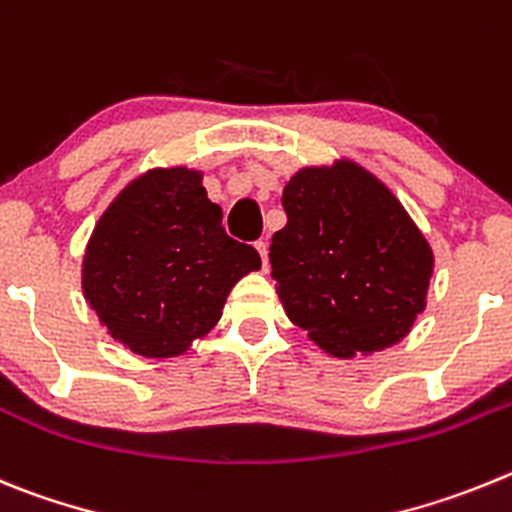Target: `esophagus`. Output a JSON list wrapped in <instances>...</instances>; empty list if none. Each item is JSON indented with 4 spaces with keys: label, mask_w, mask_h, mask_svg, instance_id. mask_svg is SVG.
<instances>
[{
    "label": "esophagus",
    "mask_w": 512,
    "mask_h": 512,
    "mask_svg": "<svg viewBox=\"0 0 512 512\" xmlns=\"http://www.w3.org/2000/svg\"><path fill=\"white\" fill-rule=\"evenodd\" d=\"M255 250L260 252L262 267H267V242H265V239H257V242H255Z\"/></svg>",
    "instance_id": "34e87169"
}]
</instances>
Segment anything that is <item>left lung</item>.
Masks as SVG:
<instances>
[{"instance_id": "1", "label": "left lung", "mask_w": 512, "mask_h": 512, "mask_svg": "<svg viewBox=\"0 0 512 512\" xmlns=\"http://www.w3.org/2000/svg\"><path fill=\"white\" fill-rule=\"evenodd\" d=\"M270 265L288 319L334 357L393 347L426 308L434 255L385 183L352 160L303 168Z\"/></svg>"}]
</instances>
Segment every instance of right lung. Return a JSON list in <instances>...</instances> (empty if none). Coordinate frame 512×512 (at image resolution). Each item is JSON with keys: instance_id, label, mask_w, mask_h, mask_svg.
<instances>
[{"instance_id": "add662e5", "label": "right lung", "mask_w": 512, "mask_h": 512, "mask_svg": "<svg viewBox=\"0 0 512 512\" xmlns=\"http://www.w3.org/2000/svg\"><path fill=\"white\" fill-rule=\"evenodd\" d=\"M252 270H260V255L224 232L199 170L158 168L101 214L81 283L112 339L163 359L209 334L229 290Z\"/></svg>"}]
</instances>
